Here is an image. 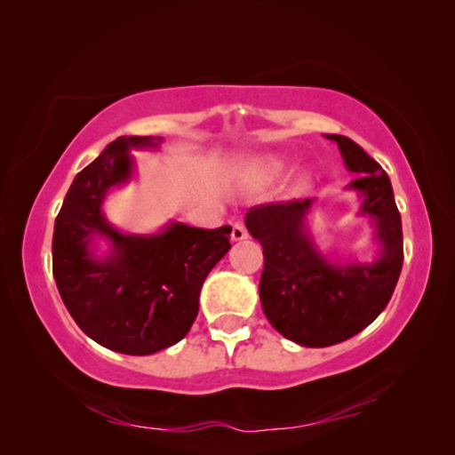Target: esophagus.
<instances>
[{
	"mask_svg": "<svg viewBox=\"0 0 455 455\" xmlns=\"http://www.w3.org/2000/svg\"><path fill=\"white\" fill-rule=\"evenodd\" d=\"M249 236V233H247V228H244V225L243 222H235L233 225V233H230V239L233 241H244Z\"/></svg>",
	"mask_w": 455,
	"mask_h": 455,
	"instance_id": "obj_1",
	"label": "esophagus"
}]
</instances>
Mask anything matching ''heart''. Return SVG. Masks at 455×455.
<instances>
[{
	"mask_svg": "<svg viewBox=\"0 0 455 455\" xmlns=\"http://www.w3.org/2000/svg\"><path fill=\"white\" fill-rule=\"evenodd\" d=\"M281 164H271V170H279Z\"/></svg>",
	"mask_w": 455,
	"mask_h": 455,
	"instance_id": "b5f03b06",
	"label": "heart"
}]
</instances>
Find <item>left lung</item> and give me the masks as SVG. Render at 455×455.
<instances>
[{
  "mask_svg": "<svg viewBox=\"0 0 455 455\" xmlns=\"http://www.w3.org/2000/svg\"><path fill=\"white\" fill-rule=\"evenodd\" d=\"M342 160L356 178L346 186L360 198L379 243L372 261H330L315 247L306 219L314 198L249 208L244 225L261 243L265 265L259 295L267 320L281 336L307 348H323L363 331L387 307L403 267V228L387 172L344 135Z\"/></svg>",
  "mask_w": 455,
  "mask_h": 455,
  "instance_id": "obj_1",
  "label": "left lung"
}]
</instances>
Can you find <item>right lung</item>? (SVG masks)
Returning <instances> with one entry per match:
<instances>
[{
    "label": "right lung",
    "instance_id": "obj_1",
    "mask_svg": "<svg viewBox=\"0 0 455 455\" xmlns=\"http://www.w3.org/2000/svg\"><path fill=\"white\" fill-rule=\"evenodd\" d=\"M162 137H119L72 180L54 222L52 273L72 320L121 355L146 356L188 334L202 283L228 253L230 227L170 222L160 233L129 235L103 212L111 188L133 178L132 149H157ZM110 244L97 256L94 244Z\"/></svg>",
    "mask_w": 455,
    "mask_h": 455
}]
</instances>
